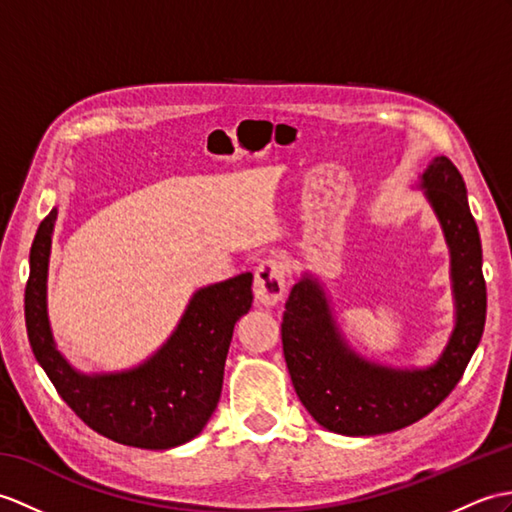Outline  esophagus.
Masks as SVG:
<instances>
[{
    "label": "esophagus",
    "mask_w": 512,
    "mask_h": 512,
    "mask_svg": "<svg viewBox=\"0 0 512 512\" xmlns=\"http://www.w3.org/2000/svg\"><path fill=\"white\" fill-rule=\"evenodd\" d=\"M255 299L261 305H277L285 294V264L281 259H264L255 270Z\"/></svg>",
    "instance_id": "obj_1"
}]
</instances>
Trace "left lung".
<instances>
[{
    "label": "left lung",
    "instance_id": "8db88e82",
    "mask_svg": "<svg viewBox=\"0 0 512 512\" xmlns=\"http://www.w3.org/2000/svg\"><path fill=\"white\" fill-rule=\"evenodd\" d=\"M417 187L441 222L456 307L454 329L436 362L397 368L366 360L342 336L325 285L312 272H303L285 303V364L301 403L329 432L375 436L423 419L456 388L480 344L486 283L465 181L447 157H434Z\"/></svg>",
    "mask_w": 512,
    "mask_h": 512
}]
</instances>
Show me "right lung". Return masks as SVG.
Returning a JSON list of instances; mask_svg holds the SVG:
<instances>
[{
  "instance_id": "1",
  "label": "right lung",
  "mask_w": 512,
  "mask_h": 512,
  "mask_svg": "<svg viewBox=\"0 0 512 512\" xmlns=\"http://www.w3.org/2000/svg\"><path fill=\"white\" fill-rule=\"evenodd\" d=\"M56 216L54 207L30 248L26 329L34 358L67 406L111 441L141 449H172L192 441L220 401L235 323L253 305V275L242 272L196 290L170 338L141 364L82 373L58 351L47 314Z\"/></svg>"
}]
</instances>
